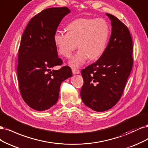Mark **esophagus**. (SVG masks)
Here are the masks:
<instances>
[{
  "label": "esophagus",
  "instance_id": "esophagus-1",
  "mask_svg": "<svg viewBox=\"0 0 148 148\" xmlns=\"http://www.w3.org/2000/svg\"><path fill=\"white\" fill-rule=\"evenodd\" d=\"M72 72L73 74H80V71L75 69V68H73L72 69Z\"/></svg>",
  "mask_w": 148,
  "mask_h": 148
}]
</instances>
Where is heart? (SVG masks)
<instances>
[{
    "instance_id": "1",
    "label": "heart",
    "mask_w": 148,
    "mask_h": 148,
    "mask_svg": "<svg viewBox=\"0 0 148 148\" xmlns=\"http://www.w3.org/2000/svg\"><path fill=\"white\" fill-rule=\"evenodd\" d=\"M67 33L56 31L54 43L60 55L70 58L74 51L79 48L69 62L73 68H79L89 57L93 60L101 56L105 50L110 35L108 23L102 18H79L66 27Z\"/></svg>"
}]
</instances>
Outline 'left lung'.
Returning a JSON list of instances; mask_svg holds the SVG:
<instances>
[{"label": "left lung", "mask_w": 148, "mask_h": 148, "mask_svg": "<svg viewBox=\"0 0 148 148\" xmlns=\"http://www.w3.org/2000/svg\"><path fill=\"white\" fill-rule=\"evenodd\" d=\"M111 20V35L103 55L81 71L83 103L97 112L113 107L120 99L133 65V43L127 27L117 18L106 13Z\"/></svg>", "instance_id": "1"}]
</instances>
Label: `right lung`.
I'll return each instance as SVG.
<instances>
[{
    "mask_svg": "<svg viewBox=\"0 0 148 148\" xmlns=\"http://www.w3.org/2000/svg\"><path fill=\"white\" fill-rule=\"evenodd\" d=\"M67 7L50 8L33 17L24 31L18 51L17 74L24 101L38 111L56 103L61 84L72 76L68 66L61 65L53 37L61 21L70 13Z\"/></svg>",
    "mask_w": 148,
    "mask_h": 148,
    "instance_id": "1",
    "label": "right lung"
}]
</instances>
